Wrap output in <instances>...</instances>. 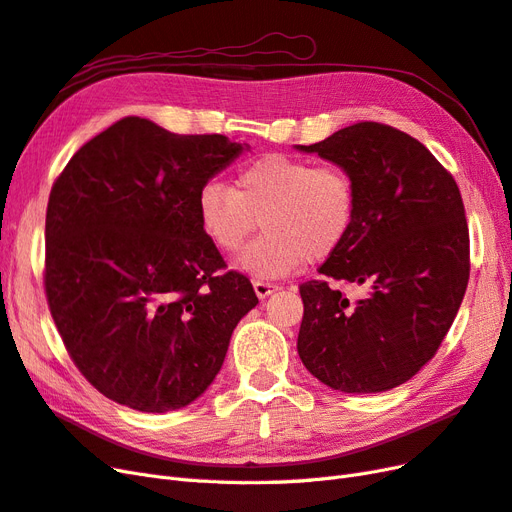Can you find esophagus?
<instances>
[{"mask_svg": "<svg viewBox=\"0 0 512 512\" xmlns=\"http://www.w3.org/2000/svg\"><path fill=\"white\" fill-rule=\"evenodd\" d=\"M275 290H277V286H275V284H271V282L254 280V292H256V297H258V299H267L269 294H273Z\"/></svg>", "mask_w": 512, "mask_h": 512, "instance_id": "34e87169", "label": "esophagus"}]
</instances>
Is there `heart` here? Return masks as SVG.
<instances>
[{
  "label": "heart",
  "instance_id": "b5f03b06",
  "mask_svg": "<svg viewBox=\"0 0 512 512\" xmlns=\"http://www.w3.org/2000/svg\"><path fill=\"white\" fill-rule=\"evenodd\" d=\"M356 181L339 164L269 153L241 164L232 188L218 181L198 194V222L220 252H237L258 226L265 235L245 247L241 269L284 277L342 250L356 222Z\"/></svg>",
  "mask_w": 512,
  "mask_h": 512
}]
</instances>
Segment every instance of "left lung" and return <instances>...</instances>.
Here are the masks:
<instances>
[{"mask_svg": "<svg viewBox=\"0 0 512 512\" xmlns=\"http://www.w3.org/2000/svg\"><path fill=\"white\" fill-rule=\"evenodd\" d=\"M297 149L350 170L359 194L342 250L318 269L322 280L299 288V356L335 391H391L436 354L466 294L470 235L459 188L423 143L376 121ZM329 279L366 294L350 302Z\"/></svg>", "mask_w": 512, "mask_h": 512, "instance_id": "8db88e82", "label": "left lung"}]
</instances>
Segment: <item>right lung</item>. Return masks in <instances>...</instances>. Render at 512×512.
Here are the masks:
<instances>
[{"instance_id": "obj_1", "label": "right lung", "mask_w": 512, "mask_h": 512, "mask_svg": "<svg viewBox=\"0 0 512 512\" xmlns=\"http://www.w3.org/2000/svg\"><path fill=\"white\" fill-rule=\"evenodd\" d=\"M250 145L126 117L74 153L46 207V299L96 389L162 414L203 395L256 307L198 222V194Z\"/></svg>"}]
</instances>
